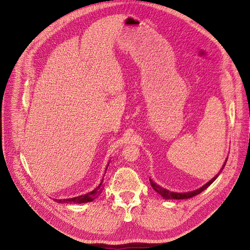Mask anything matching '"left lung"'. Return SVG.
<instances>
[{"mask_svg":"<svg viewBox=\"0 0 250 250\" xmlns=\"http://www.w3.org/2000/svg\"><path fill=\"white\" fill-rule=\"evenodd\" d=\"M227 159H228V158H227ZM227 159H226L225 163L223 164V167L221 168V171H220L214 178H212L208 183H206V185L203 186L201 188L195 189V190H193V191H189V192H173V191H169V190H167V189H165V188H162L159 187L158 185H156V183L150 178L151 187L153 188V189H154L156 192H158L160 195H162L163 199H165V200H185V199L192 198V196L201 193L202 191H204L206 188H208L209 186L212 185V183L216 180V178L219 176V174L222 172V170L224 169V167H225V165H226V162H227Z\"/></svg>","mask_w":250,"mask_h":250,"instance_id":"obj_1","label":"left lung"}]
</instances>
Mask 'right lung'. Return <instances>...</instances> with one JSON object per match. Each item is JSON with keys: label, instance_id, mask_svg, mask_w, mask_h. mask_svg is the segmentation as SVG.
I'll return each mask as SVG.
<instances>
[{"label": "right lung", "instance_id": "add662e5", "mask_svg": "<svg viewBox=\"0 0 250 250\" xmlns=\"http://www.w3.org/2000/svg\"><path fill=\"white\" fill-rule=\"evenodd\" d=\"M109 165V163H108ZM107 165V167H108ZM106 167V169H107ZM103 181V179H102ZM102 181L100 182V185L94 189L92 190L91 192H88L86 194H83V195H79V196H76V198H72V199H65V200H56V202L60 203V204H83V203H89V202H92L94 199H96V196L102 192L103 190V188H102Z\"/></svg>", "mask_w": 250, "mask_h": 250}]
</instances>
